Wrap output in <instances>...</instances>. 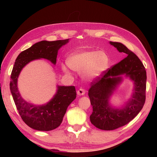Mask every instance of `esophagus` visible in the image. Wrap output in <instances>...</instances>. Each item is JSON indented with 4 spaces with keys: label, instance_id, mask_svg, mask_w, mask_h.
<instances>
[{
    "label": "esophagus",
    "instance_id": "1",
    "mask_svg": "<svg viewBox=\"0 0 157 157\" xmlns=\"http://www.w3.org/2000/svg\"><path fill=\"white\" fill-rule=\"evenodd\" d=\"M86 93V91L83 88H79L78 91H77V94H78V95L81 96V95H84Z\"/></svg>",
    "mask_w": 157,
    "mask_h": 157
}]
</instances>
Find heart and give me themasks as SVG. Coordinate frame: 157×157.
<instances>
[{
    "label": "heart",
    "instance_id": "b5f03b06",
    "mask_svg": "<svg viewBox=\"0 0 157 157\" xmlns=\"http://www.w3.org/2000/svg\"><path fill=\"white\" fill-rule=\"evenodd\" d=\"M108 56L105 52L96 51L75 53L67 59V64L71 69L81 72L88 78H95L101 75L108 66ZM63 69L67 71L63 67Z\"/></svg>",
    "mask_w": 157,
    "mask_h": 157
}]
</instances>
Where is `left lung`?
I'll return each mask as SVG.
<instances>
[{
    "label": "left lung",
    "instance_id": "obj_1",
    "mask_svg": "<svg viewBox=\"0 0 157 157\" xmlns=\"http://www.w3.org/2000/svg\"><path fill=\"white\" fill-rule=\"evenodd\" d=\"M110 44L128 56L102 72L90 84L88 96L93 112L90 119L96 128L102 130H113L128 124L141 111L146 101V72L143 63L121 43L110 42ZM124 74L135 82V93L124 108L112 109L108 105V98L121 80L119 75Z\"/></svg>",
    "mask_w": 157,
    "mask_h": 157
}]
</instances>
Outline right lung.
Returning a JSON list of instances; mask_svg holds the SVG:
<instances>
[{
	"mask_svg": "<svg viewBox=\"0 0 157 157\" xmlns=\"http://www.w3.org/2000/svg\"><path fill=\"white\" fill-rule=\"evenodd\" d=\"M69 39L56 41L43 40L22 51L17 57L11 75L10 90L17 109L23 121L38 131H51L61 125L67 109L76 98L75 86H58L56 94L47 104L36 106L26 102L19 93L17 78L24 66L33 60L46 59L55 64L59 49Z\"/></svg>",
	"mask_w": 157,
	"mask_h": 157,
	"instance_id": "right-lung-1",
	"label": "right lung"
}]
</instances>
